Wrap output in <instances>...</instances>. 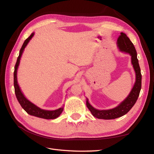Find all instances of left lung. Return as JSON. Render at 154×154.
Returning <instances> with one entry per match:
<instances>
[{"label":"left lung","instance_id":"left-lung-1","mask_svg":"<svg viewBox=\"0 0 154 154\" xmlns=\"http://www.w3.org/2000/svg\"><path fill=\"white\" fill-rule=\"evenodd\" d=\"M117 44L120 51L128 53L132 57V63L136 72V83L131 92L126 99L116 108L110 110H97L91 105L87 100V106L93 115L99 119L110 120L124 116L130 111L138 100L140 90L142 87V74L141 70L137 58V52L134 45L126 34L121 32L118 38Z\"/></svg>","mask_w":154,"mask_h":154}]
</instances>
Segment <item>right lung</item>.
<instances>
[{
	"mask_svg": "<svg viewBox=\"0 0 154 154\" xmlns=\"http://www.w3.org/2000/svg\"><path fill=\"white\" fill-rule=\"evenodd\" d=\"M34 33H32L30 36H29L23 44L20 50L19 55L17 58V61L14 67V92L16 97L17 98V100L19 102L21 106L24 109V110L30 115H32L34 116H36L38 118H41V119H55L57 118L60 115L62 111L63 110V108H60L57 110H45L41 109L40 108L36 106L33 103L30 102L28 100H27L24 97V94L21 92V90L20 89V87L18 85L17 82V69L20 63V60L21 55L22 54V52L24 51L25 47L26 46L28 43L31 40V38L33 37Z\"/></svg>",
	"mask_w": 154,
	"mask_h": 154,
	"instance_id": "right-lung-1",
	"label": "right lung"
}]
</instances>
